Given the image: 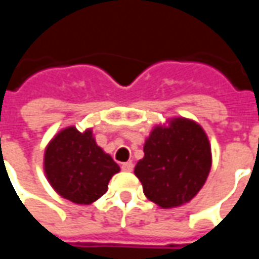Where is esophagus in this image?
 <instances>
[{
	"instance_id": "34e87169",
	"label": "esophagus",
	"mask_w": 259,
	"mask_h": 259,
	"mask_svg": "<svg viewBox=\"0 0 259 259\" xmlns=\"http://www.w3.org/2000/svg\"><path fill=\"white\" fill-rule=\"evenodd\" d=\"M133 168H135V165H133L132 162L122 163V170H124V172H132V170H133Z\"/></svg>"
}]
</instances>
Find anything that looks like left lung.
<instances>
[{
    "instance_id": "1",
    "label": "left lung",
    "mask_w": 259,
    "mask_h": 259,
    "mask_svg": "<svg viewBox=\"0 0 259 259\" xmlns=\"http://www.w3.org/2000/svg\"><path fill=\"white\" fill-rule=\"evenodd\" d=\"M144 158L135 168L150 201L175 208L193 200L209 175L211 146L200 124L174 118L155 126L144 143Z\"/></svg>"
}]
</instances>
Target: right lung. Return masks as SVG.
<instances>
[{"label":"right lung","mask_w":259,"mask_h":259,"mask_svg":"<svg viewBox=\"0 0 259 259\" xmlns=\"http://www.w3.org/2000/svg\"><path fill=\"white\" fill-rule=\"evenodd\" d=\"M120 168L109 154L97 146L91 129L74 126L61 130L44 152V172L61 197L89 205L108 190V183Z\"/></svg>","instance_id":"add662e5"}]
</instances>
